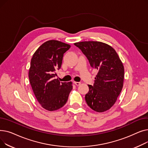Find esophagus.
I'll return each instance as SVG.
<instances>
[{
  "label": "esophagus",
  "mask_w": 148,
  "mask_h": 148,
  "mask_svg": "<svg viewBox=\"0 0 148 148\" xmlns=\"http://www.w3.org/2000/svg\"><path fill=\"white\" fill-rule=\"evenodd\" d=\"M74 83L77 85V86H79V85L81 84L80 82H74Z\"/></svg>",
  "instance_id": "34e87169"
}]
</instances>
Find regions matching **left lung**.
<instances>
[{"label":"left lung","instance_id":"8db88e82","mask_svg":"<svg viewBox=\"0 0 148 148\" xmlns=\"http://www.w3.org/2000/svg\"><path fill=\"white\" fill-rule=\"evenodd\" d=\"M89 61L90 66L98 71L94 86L85 100L93 110L101 113L114 104L123 88L124 67L118 53L112 46L99 41L74 43Z\"/></svg>","mask_w":148,"mask_h":148}]
</instances>
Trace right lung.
I'll return each mask as SVG.
<instances>
[{
    "mask_svg": "<svg viewBox=\"0 0 148 148\" xmlns=\"http://www.w3.org/2000/svg\"><path fill=\"white\" fill-rule=\"evenodd\" d=\"M70 47L69 44L49 40L40 46L31 59L29 82L38 103L47 110H57L63 107L73 89L71 82L60 83L55 79L64 54Z\"/></svg>",
    "mask_w": 148,
    "mask_h": 148,
    "instance_id": "add662e5",
    "label": "right lung"
}]
</instances>
